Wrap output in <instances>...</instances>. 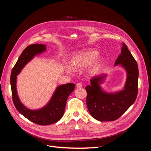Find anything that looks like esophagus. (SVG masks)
Instances as JSON below:
<instances>
[{
  "label": "esophagus",
  "mask_w": 151,
  "mask_h": 151,
  "mask_svg": "<svg viewBox=\"0 0 151 151\" xmlns=\"http://www.w3.org/2000/svg\"><path fill=\"white\" fill-rule=\"evenodd\" d=\"M76 87L77 88H83V85H82L81 83H77L76 84Z\"/></svg>",
  "instance_id": "obj_1"
}]
</instances>
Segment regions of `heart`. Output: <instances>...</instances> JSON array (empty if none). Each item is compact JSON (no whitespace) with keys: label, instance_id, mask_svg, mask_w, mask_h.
Masks as SVG:
<instances>
[{"label":"heart","instance_id":"heart-1","mask_svg":"<svg viewBox=\"0 0 151 151\" xmlns=\"http://www.w3.org/2000/svg\"><path fill=\"white\" fill-rule=\"evenodd\" d=\"M98 55V51L93 49L76 53L71 58L70 66L65 67V71L71 73L72 69L81 70L86 67V74L88 76L98 75L105 64V58Z\"/></svg>","mask_w":151,"mask_h":151}]
</instances>
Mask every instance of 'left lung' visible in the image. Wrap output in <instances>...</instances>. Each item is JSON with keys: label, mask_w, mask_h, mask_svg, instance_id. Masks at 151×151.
Listing matches in <instances>:
<instances>
[{"label": "left lung", "mask_w": 151, "mask_h": 151, "mask_svg": "<svg viewBox=\"0 0 151 151\" xmlns=\"http://www.w3.org/2000/svg\"><path fill=\"white\" fill-rule=\"evenodd\" d=\"M126 72L125 86L122 90L108 93L101 87L107 74L95 76L86 86V104L90 115L100 122L114 121L120 118L133 104L138 93L139 69L137 62L123 43L121 53L115 63Z\"/></svg>", "instance_id": "1"}]
</instances>
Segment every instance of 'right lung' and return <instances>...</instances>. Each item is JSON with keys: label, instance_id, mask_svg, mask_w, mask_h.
Wrapping results in <instances>:
<instances>
[{"label": "right lung", "instance_id": "right-lung-1", "mask_svg": "<svg viewBox=\"0 0 151 151\" xmlns=\"http://www.w3.org/2000/svg\"><path fill=\"white\" fill-rule=\"evenodd\" d=\"M47 50L43 44H33L26 47L12 68L11 75V86L14 104L21 115L31 122L40 125H48L56 123L62 118L68 96L73 92L75 84L68 83L57 87L49 101L42 108L31 109L20 101L16 88L17 76L27 63L35 56L42 54Z\"/></svg>", "mask_w": 151, "mask_h": 151}]
</instances>
